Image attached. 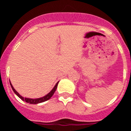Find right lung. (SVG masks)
I'll return each instance as SVG.
<instances>
[{
    "label": "right lung",
    "mask_w": 131,
    "mask_h": 131,
    "mask_svg": "<svg viewBox=\"0 0 131 131\" xmlns=\"http://www.w3.org/2000/svg\"><path fill=\"white\" fill-rule=\"evenodd\" d=\"M59 81L56 84L55 86H54V88L52 89V90L50 92H49V93H48L47 94V95H45V96L43 97H41V98H35V99H33V98H24V97L21 96L19 94V93H18L17 91H16L14 89V88L13 87V86H12V84H11V83L10 82V85H11V87L12 89V90H13V91L14 92V93L16 94V95L18 96V97H19V98H21V100H24V101L26 102L27 103H29V104H39V103H42V102H44L47 101V100H49L50 98H51L52 96H53V94H54V92H55L56 90V89H57V86H58V84Z\"/></svg>",
    "instance_id": "add662e5"
}]
</instances>
